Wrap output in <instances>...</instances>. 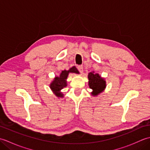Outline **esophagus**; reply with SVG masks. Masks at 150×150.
Masks as SVG:
<instances>
[{"label":"esophagus","mask_w":150,"mask_h":150,"mask_svg":"<svg viewBox=\"0 0 150 150\" xmlns=\"http://www.w3.org/2000/svg\"><path fill=\"white\" fill-rule=\"evenodd\" d=\"M77 69H78V70L79 71V72L80 73H82L83 72V66H82V65H79V66H77Z\"/></svg>","instance_id":"esophagus-1"}]
</instances>
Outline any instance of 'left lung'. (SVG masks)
<instances>
[{"instance_id":"1","label":"left lung","mask_w":150,"mask_h":150,"mask_svg":"<svg viewBox=\"0 0 150 150\" xmlns=\"http://www.w3.org/2000/svg\"><path fill=\"white\" fill-rule=\"evenodd\" d=\"M88 79L89 86L93 90V92L91 93L93 95L99 94L106 87V82L97 73L90 72L88 75Z\"/></svg>"}]
</instances>
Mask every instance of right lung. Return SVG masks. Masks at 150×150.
Returning <instances> with one entry per match:
<instances>
[{
  "label": "right lung",
  "mask_w": 150,
  "mask_h": 150,
  "mask_svg": "<svg viewBox=\"0 0 150 150\" xmlns=\"http://www.w3.org/2000/svg\"><path fill=\"white\" fill-rule=\"evenodd\" d=\"M69 73H78L79 71L75 67H72L68 71L64 70L62 71L59 77H56L54 81L50 84V88L55 93L56 96L58 97H62L63 94L60 93V91L66 86V79L68 77Z\"/></svg>",
  "instance_id": "1"
}]
</instances>
